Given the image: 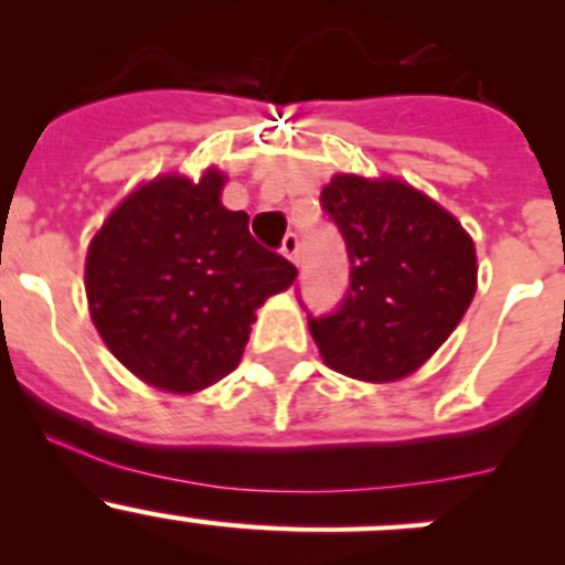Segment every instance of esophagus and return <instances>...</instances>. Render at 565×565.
<instances>
[{
  "instance_id": "34e87169",
  "label": "esophagus",
  "mask_w": 565,
  "mask_h": 565,
  "mask_svg": "<svg viewBox=\"0 0 565 565\" xmlns=\"http://www.w3.org/2000/svg\"><path fill=\"white\" fill-rule=\"evenodd\" d=\"M281 254L287 256L289 262H295V265H298V254H300V237L295 235V232H289V235L284 237V243H281Z\"/></svg>"
}]
</instances>
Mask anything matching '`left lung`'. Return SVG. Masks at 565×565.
Here are the masks:
<instances>
[{
  "label": "left lung",
  "mask_w": 565,
  "mask_h": 565,
  "mask_svg": "<svg viewBox=\"0 0 565 565\" xmlns=\"http://www.w3.org/2000/svg\"><path fill=\"white\" fill-rule=\"evenodd\" d=\"M319 204L350 259V287L339 306L309 315L324 363L366 383L415 372L476 295L470 235L440 204L398 180L335 174Z\"/></svg>",
  "instance_id": "obj_1"
}]
</instances>
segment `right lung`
<instances>
[{
  "instance_id": "1",
  "label": "right lung",
  "mask_w": 565,
  "mask_h": 565,
  "mask_svg": "<svg viewBox=\"0 0 565 565\" xmlns=\"http://www.w3.org/2000/svg\"><path fill=\"white\" fill-rule=\"evenodd\" d=\"M224 174L158 177L106 218L87 254L95 328L122 366L191 393L241 363L254 311L298 270L259 246L248 215L221 204Z\"/></svg>"
}]
</instances>
